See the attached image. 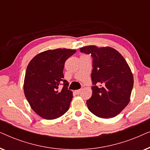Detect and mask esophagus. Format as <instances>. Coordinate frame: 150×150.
<instances>
[{"label":"esophagus","instance_id":"esophagus-1","mask_svg":"<svg viewBox=\"0 0 150 150\" xmlns=\"http://www.w3.org/2000/svg\"><path fill=\"white\" fill-rule=\"evenodd\" d=\"M81 92V89H78V90H76L75 91V93L76 94H79Z\"/></svg>","mask_w":150,"mask_h":150}]
</instances>
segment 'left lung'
<instances>
[{
    "label": "left lung",
    "mask_w": 150,
    "mask_h": 150,
    "mask_svg": "<svg viewBox=\"0 0 150 150\" xmlns=\"http://www.w3.org/2000/svg\"><path fill=\"white\" fill-rule=\"evenodd\" d=\"M81 52L93 58L92 96L87 105L92 113L101 118H111L128 105L134 84L131 69L126 61L115 49L85 46Z\"/></svg>",
    "instance_id": "1"
}]
</instances>
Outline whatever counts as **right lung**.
I'll return each mask as SVG.
<instances>
[{
    "label": "right lung",
    "mask_w": 150,
    "mask_h": 150,
    "mask_svg": "<svg viewBox=\"0 0 150 150\" xmlns=\"http://www.w3.org/2000/svg\"><path fill=\"white\" fill-rule=\"evenodd\" d=\"M75 52L66 48L48 50L37 54L28 63L24 95L32 109L42 118L54 120L68 110L73 93L63 79V68L65 61Z\"/></svg>",
    "instance_id": "obj_1"
}]
</instances>
